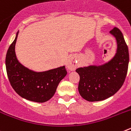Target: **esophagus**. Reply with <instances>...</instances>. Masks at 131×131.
Returning a JSON list of instances; mask_svg holds the SVG:
<instances>
[{"instance_id": "1", "label": "esophagus", "mask_w": 131, "mask_h": 131, "mask_svg": "<svg viewBox=\"0 0 131 131\" xmlns=\"http://www.w3.org/2000/svg\"><path fill=\"white\" fill-rule=\"evenodd\" d=\"M66 66L69 70H71V71H74V70H75L76 68H77V64H76L75 62H73V60H68V62H67Z\"/></svg>"}]
</instances>
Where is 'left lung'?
<instances>
[{"mask_svg": "<svg viewBox=\"0 0 131 131\" xmlns=\"http://www.w3.org/2000/svg\"><path fill=\"white\" fill-rule=\"evenodd\" d=\"M110 33L116 38L117 50L115 56L102 66H90L76 69L80 79V95L89 102L104 100L117 92L123 84L128 71L129 49L123 33L117 27Z\"/></svg>", "mask_w": 131, "mask_h": 131, "instance_id": "8db88e82", "label": "left lung"}]
</instances>
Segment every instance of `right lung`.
Listing matches in <instances>:
<instances>
[{
	"mask_svg": "<svg viewBox=\"0 0 131 131\" xmlns=\"http://www.w3.org/2000/svg\"><path fill=\"white\" fill-rule=\"evenodd\" d=\"M18 35V32L6 56V68L10 84L16 93L26 100L40 103L48 101L67 75L66 69L62 66L37 73L25 68L18 62L15 53Z\"/></svg>",
	"mask_w": 131,
	"mask_h": 131,
	"instance_id": "1",
	"label": "right lung"
}]
</instances>
